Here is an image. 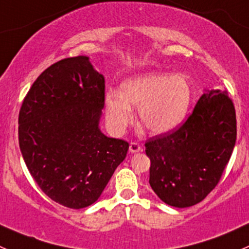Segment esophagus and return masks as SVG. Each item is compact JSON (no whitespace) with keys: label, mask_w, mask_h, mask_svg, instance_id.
Here are the masks:
<instances>
[{"label":"esophagus","mask_w":249,"mask_h":249,"mask_svg":"<svg viewBox=\"0 0 249 249\" xmlns=\"http://www.w3.org/2000/svg\"><path fill=\"white\" fill-rule=\"evenodd\" d=\"M142 150V147L139 144V143L136 142H131L130 143V147H129V152L131 153V154H135V153H139Z\"/></svg>","instance_id":"obj_1"}]
</instances>
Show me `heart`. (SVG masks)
<instances>
[{"label":"heart","instance_id":"heart-1","mask_svg":"<svg viewBox=\"0 0 249 249\" xmlns=\"http://www.w3.org/2000/svg\"><path fill=\"white\" fill-rule=\"evenodd\" d=\"M192 99L193 88L184 74L144 72L123 82L120 92H106V119L113 132L122 134L134 120V107L148 132L165 135L184 122Z\"/></svg>","mask_w":249,"mask_h":249}]
</instances>
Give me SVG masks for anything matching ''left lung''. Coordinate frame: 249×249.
Wrapping results in <instances>:
<instances>
[{
    "label": "left lung",
    "mask_w": 249,
    "mask_h": 249,
    "mask_svg": "<svg viewBox=\"0 0 249 249\" xmlns=\"http://www.w3.org/2000/svg\"><path fill=\"white\" fill-rule=\"evenodd\" d=\"M236 142V113L225 90H205L178 130L145 143L149 184L161 201L184 208L219 182Z\"/></svg>",
    "instance_id": "left-lung-1"
}]
</instances>
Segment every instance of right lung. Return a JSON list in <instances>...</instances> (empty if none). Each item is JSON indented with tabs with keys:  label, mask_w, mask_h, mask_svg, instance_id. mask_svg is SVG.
<instances>
[{
	"label": "right lung",
	"mask_w": 249,
	"mask_h": 249,
	"mask_svg": "<svg viewBox=\"0 0 249 249\" xmlns=\"http://www.w3.org/2000/svg\"><path fill=\"white\" fill-rule=\"evenodd\" d=\"M105 77L80 55L48 67L19 113V147L43 193L69 208L97 201L129 143L100 129Z\"/></svg>",
	"instance_id": "right-lung-1"
}]
</instances>
